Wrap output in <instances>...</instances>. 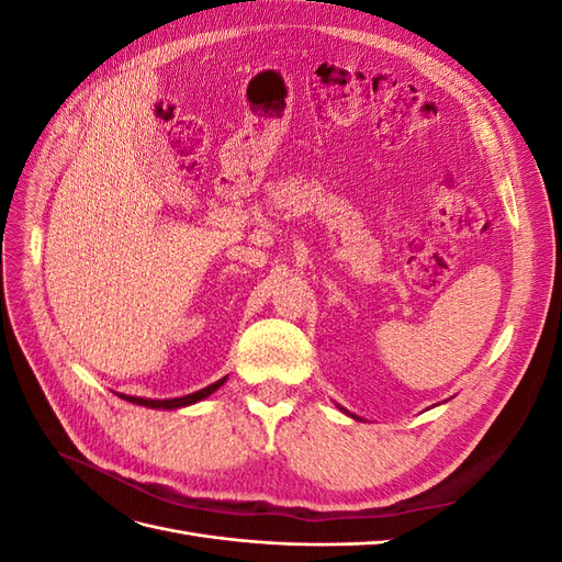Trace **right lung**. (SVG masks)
<instances>
[{"mask_svg":"<svg viewBox=\"0 0 562 562\" xmlns=\"http://www.w3.org/2000/svg\"><path fill=\"white\" fill-rule=\"evenodd\" d=\"M225 380L227 378H223V380H217L215 384H211V386H206V389H199V391H194V394H187V396H180V398H164V401H155V398H138V396H122L124 401H131V403H135V405H145V407H157V411H176V407H182V405H192V403H196V401H201V398H206V396H211L215 389H220V384H225Z\"/></svg>","mask_w":562,"mask_h":562,"instance_id":"1","label":"right lung"}]
</instances>
